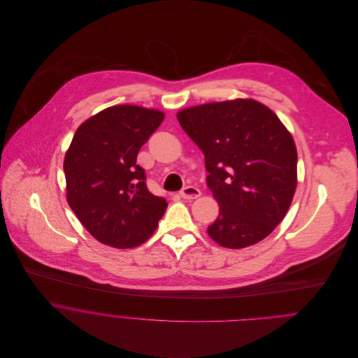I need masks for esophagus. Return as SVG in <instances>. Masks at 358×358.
Masks as SVG:
<instances>
[{
    "label": "esophagus",
    "mask_w": 358,
    "mask_h": 358,
    "mask_svg": "<svg viewBox=\"0 0 358 358\" xmlns=\"http://www.w3.org/2000/svg\"><path fill=\"white\" fill-rule=\"evenodd\" d=\"M179 194L185 200H196V199H199L201 196V192H200V189H197L194 186H186V187H183L180 190Z\"/></svg>",
    "instance_id": "esophagus-1"
}]
</instances>
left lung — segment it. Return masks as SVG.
Returning a JSON list of instances; mask_svg holds the SVG:
<instances>
[{"instance_id":"left-lung-1","label":"left lung","mask_w":358,"mask_h":358,"mask_svg":"<svg viewBox=\"0 0 358 358\" xmlns=\"http://www.w3.org/2000/svg\"><path fill=\"white\" fill-rule=\"evenodd\" d=\"M178 121L203 150L206 185L219 203L209 237L233 250L266 238L296 190L298 153L280 118L262 103L236 99L185 108Z\"/></svg>"}]
</instances>
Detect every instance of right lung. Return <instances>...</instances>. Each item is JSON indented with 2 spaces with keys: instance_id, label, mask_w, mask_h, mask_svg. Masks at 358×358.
Returning <instances> with one entry per match:
<instances>
[{
  "instance_id": "obj_1",
  "label": "right lung",
  "mask_w": 358,
  "mask_h": 358,
  "mask_svg": "<svg viewBox=\"0 0 358 358\" xmlns=\"http://www.w3.org/2000/svg\"><path fill=\"white\" fill-rule=\"evenodd\" d=\"M164 113L121 104L83 122L64 157L67 203L103 244L134 248L150 238L168 203L152 194L136 164Z\"/></svg>"
}]
</instances>
